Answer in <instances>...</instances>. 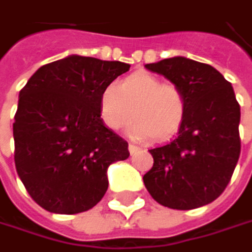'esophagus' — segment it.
<instances>
[{
	"instance_id": "esophagus-1",
	"label": "esophagus",
	"mask_w": 252,
	"mask_h": 252,
	"mask_svg": "<svg viewBox=\"0 0 252 252\" xmlns=\"http://www.w3.org/2000/svg\"><path fill=\"white\" fill-rule=\"evenodd\" d=\"M128 150H129L131 155H135V153L140 150V147H137V146H134V144H128Z\"/></svg>"
}]
</instances>
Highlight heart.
Instances as JSON below:
<instances>
[{
  "label": "heart",
  "mask_w": 252,
  "mask_h": 252,
  "mask_svg": "<svg viewBox=\"0 0 252 252\" xmlns=\"http://www.w3.org/2000/svg\"><path fill=\"white\" fill-rule=\"evenodd\" d=\"M99 114L103 124L117 131L134 117L128 134L134 138L152 135L156 141L174 137L187 114L184 92L174 83H162L149 73H135L117 86L103 89L99 99Z\"/></svg>",
  "instance_id": "b5f03b06"
}]
</instances>
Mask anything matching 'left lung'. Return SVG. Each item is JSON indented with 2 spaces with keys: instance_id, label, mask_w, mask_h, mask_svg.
<instances>
[{
  "instance_id": "left-lung-1",
  "label": "left lung",
  "mask_w": 252,
  "mask_h": 252,
  "mask_svg": "<svg viewBox=\"0 0 252 252\" xmlns=\"http://www.w3.org/2000/svg\"><path fill=\"white\" fill-rule=\"evenodd\" d=\"M146 68L184 92L187 114L174 140L149 150L153 168L143 176L144 185L165 207L206 206L225 191L241 153V109L233 89L212 65L185 57Z\"/></svg>"
}]
</instances>
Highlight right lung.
<instances>
[{
  "label": "right lung",
  "instance_id": "add662e5",
  "mask_svg": "<svg viewBox=\"0 0 252 252\" xmlns=\"http://www.w3.org/2000/svg\"><path fill=\"white\" fill-rule=\"evenodd\" d=\"M129 64L68 55L42 65L19 94L14 162L30 197L45 210L76 215L108 189V168L129 156L128 143L106 128L99 99Z\"/></svg>",
  "mask_w": 252,
  "mask_h": 252
}]
</instances>
